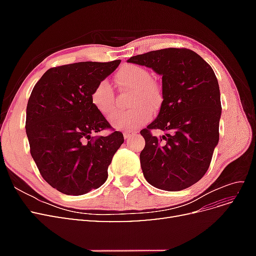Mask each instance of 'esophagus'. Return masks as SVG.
I'll return each instance as SVG.
<instances>
[{
    "label": "esophagus",
    "mask_w": 256,
    "mask_h": 256,
    "mask_svg": "<svg viewBox=\"0 0 256 256\" xmlns=\"http://www.w3.org/2000/svg\"><path fill=\"white\" fill-rule=\"evenodd\" d=\"M132 134H131V132H124V138H125V140H128V138H130Z\"/></svg>",
    "instance_id": "34e87169"
}]
</instances>
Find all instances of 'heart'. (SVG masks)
<instances>
[{
  "instance_id": "b5f03b06",
  "label": "heart",
  "mask_w": 256,
  "mask_h": 256,
  "mask_svg": "<svg viewBox=\"0 0 256 256\" xmlns=\"http://www.w3.org/2000/svg\"><path fill=\"white\" fill-rule=\"evenodd\" d=\"M120 86L134 92L131 106L132 110L125 113H115L110 122L118 130L134 131L138 127L148 122L152 118V110L160 106L162 102L161 90L158 85L152 81L150 72L138 65H126L116 74ZM90 104L106 118L114 112V95L108 81H100L90 94Z\"/></svg>"
}]
</instances>
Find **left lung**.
Instances as JSON below:
<instances>
[{
	"label": "left lung",
	"mask_w": 256,
	"mask_h": 256,
	"mask_svg": "<svg viewBox=\"0 0 256 256\" xmlns=\"http://www.w3.org/2000/svg\"><path fill=\"white\" fill-rule=\"evenodd\" d=\"M162 76L159 114L141 130L145 147L140 154L145 180L166 191L189 188L202 178L219 142L221 102L212 68L194 51L168 48L130 58ZM152 128L166 131L160 138Z\"/></svg>",
	"instance_id": "left-lung-1"
}]
</instances>
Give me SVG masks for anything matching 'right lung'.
<instances>
[{
	"label": "right lung",
	"mask_w": 256,
	"mask_h": 256,
	"mask_svg": "<svg viewBox=\"0 0 256 256\" xmlns=\"http://www.w3.org/2000/svg\"><path fill=\"white\" fill-rule=\"evenodd\" d=\"M120 60L80 62L48 69L30 92L26 130L30 154L44 180L68 196H82L104 184L124 136L114 131L90 104L96 85L111 74Z\"/></svg>",
	"instance_id": "right-lung-1"
}]
</instances>
